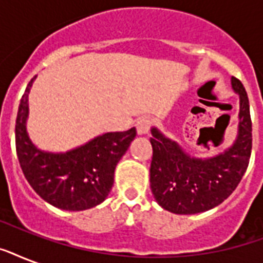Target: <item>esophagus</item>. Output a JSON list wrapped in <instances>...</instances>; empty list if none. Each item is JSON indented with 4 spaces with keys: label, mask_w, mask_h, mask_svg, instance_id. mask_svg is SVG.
I'll list each match as a JSON object with an SVG mask.
<instances>
[{
    "label": "esophagus",
    "mask_w": 263,
    "mask_h": 263,
    "mask_svg": "<svg viewBox=\"0 0 263 263\" xmlns=\"http://www.w3.org/2000/svg\"><path fill=\"white\" fill-rule=\"evenodd\" d=\"M136 131L140 135H143V134H147L150 131V127H152V120L147 116H143V117H140V119L136 120Z\"/></svg>",
    "instance_id": "esophagus-1"
}]
</instances>
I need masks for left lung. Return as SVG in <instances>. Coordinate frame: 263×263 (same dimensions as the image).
<instances>
[{
	"label": "left lung",
	"mask_w": 263,
	"mask_h": 263,
	"mask_svg": "<svg viewBox=\"0 0 263 263\" xmlns=\"http://www.w3.org/2000/svg\"><path fill=\"white\" fill-rule=\"evenodd\" d=\"M240 95L239 135L232 147L210 160L188 157L181 148L153 128L150 143V187L156 200L176 214H195L222 203L240 183L253 148V124L245 86L232 78Z\"/></svg>",
	"instance_id": "left-lung-1"
}]
</instances>
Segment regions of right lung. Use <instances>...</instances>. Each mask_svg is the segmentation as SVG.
Returning a JSON list of instances; mask_svg holds the SVG:
<instances>
[{"mask_svg": "<svg viewBox=\"0 0 263 263\" xmlns=\"http://www.w3.org/2000/svg\"><path fill=\"white\" fill-rule=\"evenodd\" d=\"M34 79L20 99L14 127L20 168L34 191L55 208L72 212L94 208L110 192L116 165L129 147L136 129L109 132L65 154L41 152L26 131L27 98Z\"/></svg>", "mask_w": 263, "mask_h": 263, "instance_id": "1", "label": "right lung"}]
</instances>
